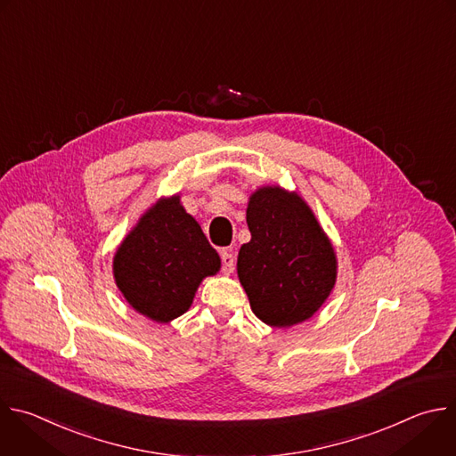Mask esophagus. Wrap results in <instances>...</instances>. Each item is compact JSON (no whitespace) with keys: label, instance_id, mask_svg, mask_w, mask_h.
Instances as JSON below:
<instances>
[{"label":"esophagus","instance_id":"esophagus-1","mask_svg":"<svg viewBox=\"0 0 456 456\" xmlns=\"http://www.w3.org/2000/svg\"><path fill=\"white\" fill-rule=\"evenodd\" d=\"M234 263H236V257L232 254V248H224L222 250V265L227 273H231L234 270Z\"/></svg>","mask_w":456,"mask_h":456}]
</instances>
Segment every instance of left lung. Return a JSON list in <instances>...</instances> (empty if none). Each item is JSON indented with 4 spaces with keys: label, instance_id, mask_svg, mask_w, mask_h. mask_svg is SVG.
Wrapping results in <instances>:
<instances>
[{
    "label": "left lung",
    "instance_id": "1",
    "mask_svg": "<svg viewBox=\"0 0 456 456\" xmlns=\"http://www.w3.org/2000/svg\"><path fill=\"white\" fill-rule=\"evenodd\" d=\"M250 241L238 277L254 315L272 328L312 319L331 295L338 261L330 236L297 191L261 186L247 204Z\"/></svg>",
    "mask_w": 456,
    "mask_h": 456
}]
</instances>
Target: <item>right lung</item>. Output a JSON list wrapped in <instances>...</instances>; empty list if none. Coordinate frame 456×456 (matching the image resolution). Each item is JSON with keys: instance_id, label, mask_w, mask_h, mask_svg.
Listing matches in <instances>:
<instances>
[{"instance_id": "obj_1", "label": "right lung", "mask_w": 456, "mask_h": 456, "mask_svg": "<svg viewBox=\"0 0 456 456\" xmlns=\"http://www.w3.org/2000/svg\"><path fill=\"white\" fill-rule=\"evenodd\" d=\"M222 266L181 195L151 204L123 238L112 275L128 305L142 317L168 324L186 314L200 282Z\"/></svg>"}]
</instances>
